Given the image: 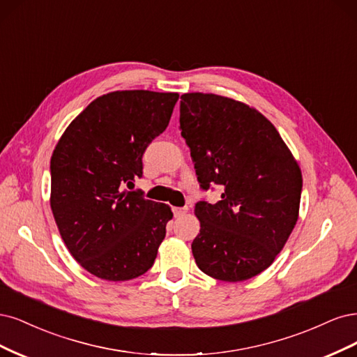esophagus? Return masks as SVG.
I'll return each mask as SVG.
<instances>
[{"label": "esophagus", "mask_w": 357, "mask_h": 357, "mask_svg": "<svg viewBox=\"0 0 357 357\" xmlns=\"http://www.w3.org/2000/svg\"><path fill=\"white\" fill-rule=\"evenodd\" d=\"M172 211H174L175 218H181V216H183V215L188 212V208H174Z\"/></svg>", "instance_id": "obj_1"}]
</instances>
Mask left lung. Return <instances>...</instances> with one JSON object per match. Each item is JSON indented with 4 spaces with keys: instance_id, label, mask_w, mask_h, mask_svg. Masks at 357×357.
<instances>
[{
    "instance_id": "1",
    "label": "left lung",
    "mask_w": 357,
    "mask_h": 357,
    "mask_svg": "<svg viewBox=\"0 0 357 357\" xmlns=\"http://www.w3.org/2000/svg\"><path fill=\"white\" fill-rule=\"evenodd\" d=\"M179 123L200 187H222L218 203L195 204V264L222 282L254 278L271 266L298 221L301 169L274 126L243 102L185 93Z\"/></svg>"
}]
</instances>
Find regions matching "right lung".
<instances>
[{"mask_svg": "<svg viewBox=\"0 0 357 357\" xmlns=\"http://www.w3.org/2000/svg\"><path fill=\"white\" fill-rule=\"evenodd\" d=\"M178 93L117 90L68 126L52 160L50 206L62 240L84 270L124 282L153 267L172 220L165 203L123 190L142 176V155L163 133Z\"/></svg>", "mask_w": 357, "mask_h": 357, "instance_id": "add662e5", "label": "right lung"}]
</instances>
